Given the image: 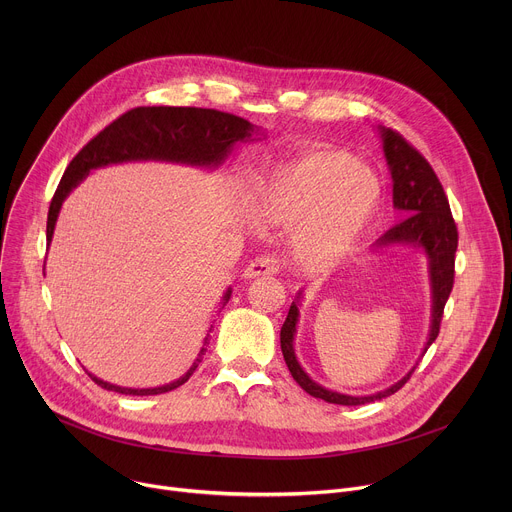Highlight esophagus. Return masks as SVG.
Wrapping results in <instances>:
<instances>
[{
	"label": "esophagus",
	"mask_w": 512,
	"mask_h": 512,
	"mask_svg": "<svg viewBox=\"0 0 512 512\" xmlns=\"http://www.w3.org/2000/svg\"><path fill=\"white\" fill-rule=\"evenodd\" d=\"M277 271V261L273 257L261 255L257 259H253L245 269H243V277L245 279H255V277H265V275H273Z\"/></svg>",
	"instance_id": "1"
}]
</instances>
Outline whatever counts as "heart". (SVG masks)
Returning a JSON list of instances; mask_svg holds the SVG:
<instances>
[{"label":"heart","instance_id":"obj_1","mask_svg":"<svg viewBox=\"0 0 512 512\" xmlns=\"http://www.w3.org/2000/svg\"><path fill=\"white\" fill-rule=\"evenodd\" d=\"M385 200L379 174L350 154L320 150L265 170L251 188L255 221L296 231L291 259L322 271L344 259L375 227Z\"/></svg>","mask_w":512,"mask_h":512}]
</instances>
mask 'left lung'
Here are the masks:
<instances>
[{"mask_svg":"<svg viewBox=\"0 0 512 512\" xmlns=\"http://www.w3.org/2000/svg\"><path fill=\"white\" fill-rule=\"evenodd\" d=\"M383 143V154L393 180V206L405 216L401 223L389 229L377 243L373 251L393 249V247H413L419 249L427 259V277L431 291V314H429V334L423 346L421 356L427 352L431 342L440 334V322L444 314V306L450 298L454 287V257L458 249V229L450 212V202L446 192L437 180L435 172L427 164V160L393 129L383 125L377 127ZM304 291L300 289L296 300L291 302L287 318L281 326L279 342L283 360L294 381L312 397L324 399L326 403L336 405H367L381 401L393 393H397L411 377L415 367L401 377L391 387L377 391L373 395H346L318 385L298 362L294 340L300 322V302Z\"/></svg>","mask_w":512,"mask_h":512,"instance_id":"left-lung-1","label":"left lung"}]
</instances>
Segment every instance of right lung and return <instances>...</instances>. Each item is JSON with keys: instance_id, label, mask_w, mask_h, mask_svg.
<instances>
[{"instance_id": "1", "label": "right lung", "mask_w": 512, "mask_h": 512, "mask_svg": "<svg viewBox=\"0 0 512 512\" xmlns=\"http://www.w3.org/2000/svg\"><path fill=\"white\" fill-rule=\"evenodd\" d=\"M263 135L257 125L249 123L243 117L214 111V109H198V107H137L115 119L109 127H105L95 139H91L85 148L72 158L68 164L54 198L48 210L46 223V241L50 247L54 227L62 202L68 194L75 190L93 170L127 164V162H170L182 164L200 170H216L225 164V160L233 154L237 143H247L261 139ZM233 289L229 287L221 300L223 308L231 300ZM210 332V330H208ZM210 334H206L202 348L192 362V367L176 381L152 387V389H131L107 383L93 373L89 377L107 391H115L121 395H160L184 385L192 373L196 371L202 354L206 352Z\"/></svg>"}]
</instances>
